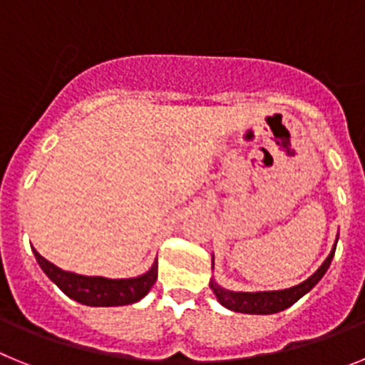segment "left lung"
<instances>
[{
	"label": "left lung",
	"mask_w": 365,
	"mask_h": 365,
	"mask_svg": "<svg viewBox=\"0 0 365 365\" xmlns=\"http://www.w3.org/2000/svg\"><path fill=\"white\" fill-rule=\"evenodd\" d=\"M336 242H338V239H336ZM334 252L336 246L329 253L325 262L307 281L299 283L297 287L287 288V290H274V292H231V290L218 287L215 281H211V290H213L222 305L227 307L230 310L244 312V314H275V312H281V310L292 307L299 297L305 296L309 290H312L318 284L319 279L327 272L329 264H331L332 257H334Z\"/></svg>",
	"instance_id": "8db88e82"
}]
</instances>
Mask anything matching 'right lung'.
Here are the masks:
<instances>
[{"instance_id": "1", "label": "right lung", "mask_w": 365, "mask_h": 365, "mask_svg": "<svg viewBox=\"0 0 365 365\" xmlns=\"http://www.w3.org/2000/svg\"><path fill=\"white\" fill-rule=\"evenodd\" d=\"M34 257L38 264L46 272L47 277L56 287L69 296L71 299L78 301L82 305L90 307H119L135 303L148 294L152 284L158 279V261L152 264L147 274L134 279H106V277H88V275L71 274V272L60 270L58 266L43 259L36 250L33 248Z\"/></svg>"}]
</instances>
